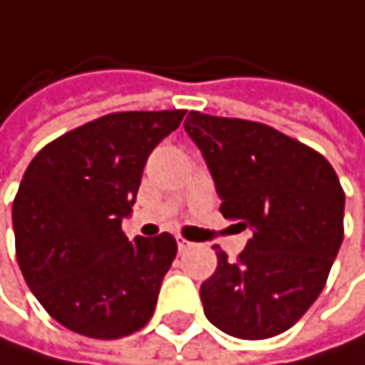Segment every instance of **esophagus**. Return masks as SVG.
Returning a JSON list of instances; mask_svg holds the SVG:
<instances>
[{"instance_id":"34e87169","label":"esophagus","mask_w":365,"mask_h":365,"mask_svg":"<svg viewBox=\"0 0 365 365\" xmlns=\"http://www.w3.org/2000/svg\"><path fill=\"white\" fill-rule=\"evenodd\" d=\"M176 242H178V250H182V252H185V250H189V248L193 246L191 242H187V240H185L182 235H176Z\"/></svg>"}]
</instances>
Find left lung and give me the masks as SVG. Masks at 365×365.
I'll return each mask as SVG.
<instances>
[{"label":"left lung","mask_w":365,"mask_h":365,"mask_svg":"<svg viewBox=\"0 0 365 365\" xmlns=\"http://www.w3.org/2000/svg\"><path fill=\"white\" fill-rule=\"evenodd\" d=\"M185 130L222 197L220 211L250 228L235 261L200 287L207 318L240 339H267L294 327L327 285L344 240V189L331 163L272 125L191 110Z\"/></svg>","instance_id":"8db88e82"}]
</instances>
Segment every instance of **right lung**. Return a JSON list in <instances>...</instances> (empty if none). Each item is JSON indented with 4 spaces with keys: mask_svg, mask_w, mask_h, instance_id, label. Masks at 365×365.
<instances>
[{
    "mask_svg": "<svg viewBox=\"0 0 365 365\" xmlns=\"http://www.w3.org/2000/svg\"><path fill=\"white\" fill-rule=\"evenodd\" d=\"M185 110H125L98 117L47 143L12 202L16 261L36 300L65 329L119 339L143 329L176 257L170 232L128 242L150 152Z\"/></svg>",
    "mask_w": 365,
    "mask_h": 365,
    "instance_id": "obj_1",
    "label": "right lung"
}]
</instances>
